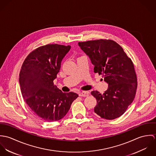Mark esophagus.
<instances>
[{"label": "esophagus", "instance_id": "obj_1", "mask_svg": "<svg viewBox=\"0 0 156 156\" xmlns=\"http://www.w3.org/2000/svg\"><path fill=\"white\" fill-rule=\"evenodd\" d=\"M80 97H88L89 95V92L88 91H82L79 94Z\"/></svg>", "mask_w": 156, "mask_h": 156}]
</instances>
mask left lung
Listing matches in <instances>:
<instances>
[{"instance_id": "1", "label": "left lung", "mask_w": 156, "mask_h": 156, "mask_svg": "<svg viewBox=\"0 0 156 156\" xmlns=\"http://www.w3.org/2000/svg\"><path fill=\"white\" fill-rule=\"evenodd\" d=\"M78 44L89 56L94 73L102 74L108 84L103 94L97 90L91 92L97 101L94 112L109 120L121 116L133 102L137 89V77L132 60L123 48L112 40H92Z\"/></svg>"}]
</instances>
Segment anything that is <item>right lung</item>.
Listing matches in <instances>:
<instances>
[{"label":"right lung","instance_id":"obj_1","mask_svg":"<svg viewBox=\"0 0 156 156\" xmlns=\"http://www.w3.org/2000/svg\"><path fill=\"white\" fill-rule=\"evenodd\" d=\"M70 45L47 44L32 51L25 59L19 75L23 97L34 113L45 121L64 118L76 93L62 92L54 85L61 62Z\"/></svg>","mask_w":156,"mask_h":156}]
</instances>
